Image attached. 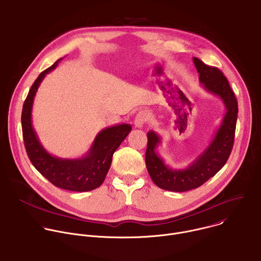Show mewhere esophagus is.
<instances>
[{
    "label": "esophagus",
    "mask_w": 261,
    "mask_h": 261,
    "mask_svg": "<svg viewBox=\"0 0 261 261\" xmlns=\"http://www.w3.org/2000/svg\"><path fill=\"white\" fill-rule=\"evenodd\" d=\"M149 119V114L146 111H140L135 117L134 120V125L136 128H142L143 125L148 121Z\"/></svg>",
    "instance_id": "obj_1"
}]
</instances>
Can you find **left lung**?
Listing matches in <instances>:
<instances>
[{"label": "left lung", "instance_id": "obj_1", "mask_svg": "<svg viewBox=\"0 0 261 261\" xmlns=\"http://www.w3.org/2000/svg\"><path fill=\"white\" fill-rule=\"evenodd\" d=\"M203 88L218 96L226 113L211 142L185 169H173L165 164L156 147L161 137L152 130L147 132L145 165L153 184L170 192H187L201 187L225 165L233 145L238 117V101L227 79L217 67L209 66L197 57L193 58Z\"/></svg>", "mask_w": 261, "mask_h": 261}]
</instances>
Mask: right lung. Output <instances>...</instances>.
Here are the masks:
<instances>
[{
    "instance_id": "obj_1",
    "label": "right lung",
    "mask_w": 261,
    "mask_h": 261,
    "mask_svg": "<svg viewBox=\"0 0 261 261\" xmlns=\"http://www.w3.org/2000/svg\"><path fill=\"white\" fill-rule=\"evenodd\" d=\"M60 60L61 58L39 74L23 103L21 125L24 145L32 164L52 185L71 192H89L99 188L105 181L114 152L132 127L129 124H120L102 129L96 135L89 150L79 159H62L49 153L33 127L32 111L39 86L46 74L55 69Z\"/></svg>"
}]
</instances>
